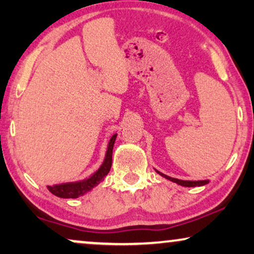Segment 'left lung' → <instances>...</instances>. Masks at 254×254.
<instances>
[{
	"label": "left lung",
	"instance_id": "obj_1",
	"mask_svg": "<svg viewBox=\"0 0 254 254\" xmlns=\"http://www.w3.org/2000/svg\"><path fill=\"white\" fill-rule=\"evenodd\" d=\"M155 171L158 173V175H161L162 177H164L165 179L170 180V182H173L176 184H178L180 186H184V187H195V186H203V185H207L208 183H209V180H182V179H177V178H172V177H169L164 175V173L159 172L158 170L155 169Z\"/></svg>",
	"mask_w": 254,
	"mask_h": 254
}]
</instances>
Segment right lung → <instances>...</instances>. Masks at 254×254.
I'll return each mask as SVG.
<instances>
[{
	"label": "right lung",
	"instance_id": "obj_1",
	"mask_svg": "<svg viewBox=\"0 0 254 254\" xmlns=\"http://www.w3.org/2000/svg\"><path fill=\"white\" fill-rule=\"evenodd\" d=\"M118 134H114L107 144V150L105 158H104L103 164L100 165V168L97 170L96 172H93L89 178H85L79 182L74 183H64V184H58V185L53 186H47V190H50L52 194L57 195L62 199H76V197L82 196L90 192L93 187H96L98 184L104 180V178L107 176V173L110 172L111 165H112V151H113V145L116 142Z\"/></svg>",
	"mask_w": 254,
	"mask_h": 254
}]
</instances>
